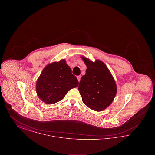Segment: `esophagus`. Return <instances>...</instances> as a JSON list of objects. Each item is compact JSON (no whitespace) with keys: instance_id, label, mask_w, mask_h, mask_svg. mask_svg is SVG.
<instances>
[{"instance_id":"1","label":"esophagus","mask_w":155,"mask_h":155,"mask_svg":"<svg viewBox=\"0 0 155 155\" xmlns=\"http://www.w3.org/2000/svg\"><path fill=\"white\" fill-rule=\"evenodd\" d=\"M77 79H78V81L80 82V80H81V75H78V76H77Z\"/></svg>"}]
</instances>
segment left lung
Returning <instances> with one entry per match:
<instances>
[{
  "label": "left lung",
  "instance_id": "8db88e82",
  "mask_svg": "<svg viewBox=\"0 0 155 155\" xmlns=\"http://www.w3.org/2000/svg\"><path fill=\"white\" fill-rule=\"evenodd\" d=\"M87 66L86 73L81 78L78 89L84 103L96 111L106 109L117 94V85L110 70L100 60L93 62L81 56Z\"/></svg>",
  "mask_w": 155,
  "mask_h": 155
}]
</instances>
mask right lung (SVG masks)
Listing matches in <instances>:
<instances>
[{
	"mask_svg": "<svg viewBox=\"0 0 155 155\" xmlns=\"http://www.w3.org/2000/svg\"><path fill=\"white\" fill-rule=\"evenodd\" d=\"M78 85L77 78L71 73L66 60L62 59L45 67L37 80L36 92L44 103L52 104L62 100L69 90Z\"/></svg>",
	"mask_w": 155,
	"mask_h": 155,
	"instance_id": "right-lung-1",
	"label": "right lung"
}]
</instances>
